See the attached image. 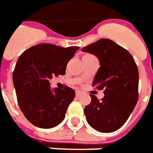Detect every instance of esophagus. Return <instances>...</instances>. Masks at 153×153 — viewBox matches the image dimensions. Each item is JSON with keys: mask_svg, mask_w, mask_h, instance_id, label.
Listing matches in <instances>:
<instances>
[{"mask_svg": "<svg viewBox=\"0 0 153 153\" xmlns=\"http://www.w3.org/2000/svg\"><path fill=\"white\" fill-rule=\"evenodd\" d=\"M75 94H76L77 97H79V96H80V95L82 94V92L79 91V90H76V91H75Z\"/></svg>", "mask_w": 153, "mask_h": 153, "instance_id": "esophagus-1", "label": "esophagus"}]
</instances>
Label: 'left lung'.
Here are the masks:
<instances>
[{"label": "left lung", "instance_id": "left-lung-1", "mask_svg": "<svg viewBox=\"0 0 153 153\" xmlns=\"http://www.w3.org/2000/svg\"><path fill=\"white\" fill-rule=\"evenodd\" d=\"M96 55L100 68L93 86L104 89L99 101L91 94V102L84 108L88 124L101 132H112L124 124L138 100V69L127 50L113 40L100 39L82 49Z\"/></svg>", "mask_w": 153, "mask_h": 153}]
</instances>
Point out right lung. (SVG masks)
Returning <instances> with one entry per match:
<instances>
[{
  "mask_svg": "<svg viewBox=\"0 0 153 153\" xmlns=\"http://www.w3.org/2000/svg\"><path fill=\"white\" fill-rule=\"evenodd\" d=\"M79 48L39 44L18 59L13 72L17 101L25 117L36 127L51 128L64 120L75 91L68 86L52 90L49 80L65 74L67 64Z\"/></svg>",
  "mask_w": 153,
  "mask_h": 153,
  "instance_id": "1",
  "label": "right lung"
}]
</instances>
